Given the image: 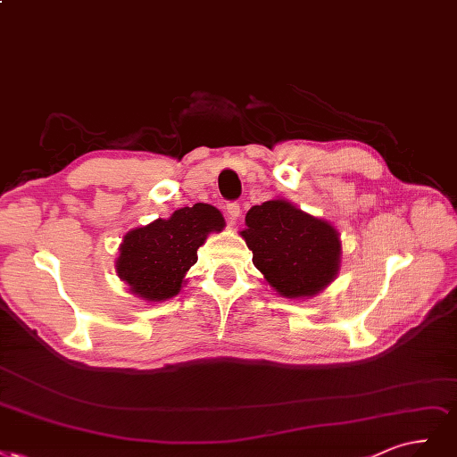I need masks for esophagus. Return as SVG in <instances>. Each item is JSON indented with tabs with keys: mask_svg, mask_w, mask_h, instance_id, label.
Wrapping results in <instances>:
<instances>
[{
	"mask_svg": "<svg viewBox=\"0 0 457 457\" xmlns=\"http://www.w3.org/2000/svg\"><path fill=\"white\" fill-rule=\"evenodd\" d=\"M241 216V207L237 203H228V218L229 222H237V218Z\"/></svg>",
	"mask_w": 457,
	"mask_h": 457,
	"instance_id": "1",
	"label": "esophagus"
}]
</instances>
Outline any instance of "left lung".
Segmentation results:
<instances>
[{"instance_id": "8db88e82", "label": "left lung", "mask_w": 457, "mask_h": 457, "mask_svg": "<svg viewBox=\"0 0 457 457\" xmlns=\"http://www.w3.org/2000/svg\"><path fill=\"white\" fill-rule=\"evenodd\" d=\"M241 231L263 278L287 298H309L340 271L337 231L285 199H271L246 212Z\"/></svg>"}]
</instances>
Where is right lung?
<instances>
[{"mask_svg":"<svg viewBox=\"0 0 457 457\" xmlns=\"http://www.w3.org/2000/svg\"><path fill=\"white\" fill-rule=\"evenodd\" d=\"M224 226L222 212L207 203L174 211L167 220L157 218L125 235L115 271L135 296L148 302L169 300L180 292L207 235L222 231Z\"/></svg>","mask_w":457,"mask_h":457,"instance_id":"right-lung-1","label":"right lung"}]
</instances>
